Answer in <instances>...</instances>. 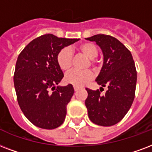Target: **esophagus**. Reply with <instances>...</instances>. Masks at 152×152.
<instances>
[{
  "label": "esophagus",
  "mask_w": 152,
  "mask_h": 152,
  "mask_svg": "<svg viewBox=\"0 0 152 152\" xmlns=\"http://www.w3.org/2000/svg\"><path fill=\"white\" fill-rule=\"evenodd\" d=\"M74 89H75V91H77L79 88H78V87H77V86H74Z\"/></svg>",
  "instance_id": "esophagus-1"
}]
</instances>
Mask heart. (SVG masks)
<instances>
[{
	"instance_id": "b5f03b06",
	"label": "heart",
	"mask_w": 152,
	"mask_h": 152,
	"mask_svg": "<svg viewBox=\"0 0 152 152\" xmlns=\"http://www.w3.org/2000/svg\"><path fill=\"white\" fill-rule=\"evenodd\" d=\"M77 50L82 52L89 59V64L93 69L96 70V62L95 58L98 55V49L97 46L93 43H84L77 48ZM73 55L72 51L69 48H64L59 50L57 55V63L63 71H68L72 66ZM88 64V66H89ZM93 73L90 70L77 71L71 70L65 76V81L69 84L77 87H80L85 85L86 82L92 79Z\"/></svg>"
}]
</instances>
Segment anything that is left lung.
I'll list each match as a JSON object with an SVG mask.
<instances>
[{"label":"left lung","instance_id":"1","mask_svg":"<svg viewBox=\"0 0 152 152\" xmlns=\"http://www.w3.org/2000/svg\"><path fill=\"white\" fill-rule=\"evenodd\" d=\"M96 42L103 53L104 62L96 78L98 85L108 88L104 95L99 89L86 88L85 104L93 123L101 126L117 124L131 108L136 92V74L133 58L129 50L111 36L99 34L86 39Z\"/></svg>","mask_w":152,"mask_h":152}]
</instances>
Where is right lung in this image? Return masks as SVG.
Segmentation results:
<instances>
[{"mask_svg":"<svg viewBox=\"0 0 152 152\" xmlns=\"http://www.w3.org/2000/svg\"><path fill=\"white\" fill-rule=\"evenodd\" d=\"M78 40L46 34L31 41L17 58L13 77L17 102L28 121L39 128L56 129L65 121L75 90L71 84L56 87L64 77L57 55Z\"/></svg>","mask_w":152,"mask_h":152,"instance_id":"add662e5","label":"right lung"}]
</instances>
